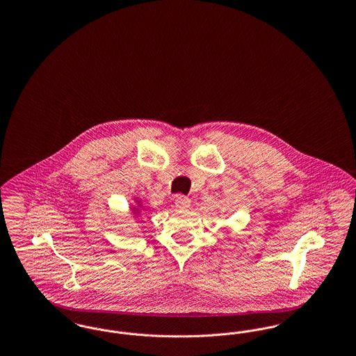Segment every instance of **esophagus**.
Segmentation results:
<instances>
[{"instance_id":"1","label":"esophagus","mask_w":356,"mask_h":356,"mask_svg":"<svg viewBox=\"0 0 356 356\" xmlns=\"http://www.w3.org/2000/svg\"><path fill=\"white\" fill-rule=\"evenodd\" d=\"M175 207L179 209V211H184V209H188L189 207H191V200L186 197V196H177L176 199H175Z\"/></svg>"}]
</instances>
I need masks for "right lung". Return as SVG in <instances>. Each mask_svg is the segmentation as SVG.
Returning a JSON list of instances; mask_svg holds the SVG:
<instances>
[{
	"label": "right lung",
	"mask_w": 356,
	"mask_h": 356,
	"mask_svg": "<svg viewBox=\"0 0 356 356\" xmlns=\"http://www.w3.org/2000/svg\"><path fill=\"white\" fill-rule=\"evenodd\" d=\"M132 200H134V203L129 205V212H131L134 219H138L143 215L144 204H143V200L140 197H137V196H135Z\"/></svg>",
	"instance_id": "obj_1"
}]
</instances>
